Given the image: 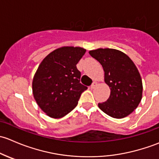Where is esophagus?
I'll return each instance as SVG.
<instances>
[{
    "instance_id": "obj_1",
    "label": "esophagus",
    "mask_w": 159,
    "mask_h": 159,
    "mask_svg": "<svg viewBox=\"0 0 159 159\" xmlns=\"http://www.w3.org/2000/svg\"><path fill=\"white\" fill-rule=\"evenodd\" d=\"M97 86V83H96V82H93V83H92V85H91V89H94L95 87H96V86Z\"/></svg>"
}]
</instances>
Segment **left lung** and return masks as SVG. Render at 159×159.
Segmentation results:
<instances>
[{"label": "left lung", "instance_id": "1", "mask_svg": "<svg viewBox=\"0 0 159 159\" xmlns=\"http://www.w3.org/2000/svg\"><path fill=\"white\" fill-rule=\"evenodd\" d=\"M89 54L100 63L104 81L110 88L107 101L99 103V109L115 119L130 115L142 98V82L135 63L123 52L116 49L99 48L89 50Z\"/></svg>", "mask_w": 159, "mask_h": 159}]
</instances>
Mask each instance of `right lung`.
Instances as JSON below:
<instances>
[{
  "instance_id": "obj_1",
  "label": "right lung",
  "mask_w": 159,
  "mask_h": 159,
  "mask_svg": "<svg viewBox=\"0 0 159 159\" xmlns=\"http://www.w3.org/2000/svg\"><path fill=\"white\" fill-rule=\"evenodd\" d=\"M86 50L80 47H62L49 53L39 65L32 82L33 95L46 115L60 119L78 104L87 87L80 83L76 64Z\"/></svg>"
}]
</instances>
